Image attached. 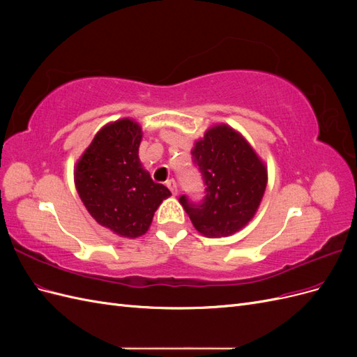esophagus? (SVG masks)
Listing matches in <instances>:
<instances>
[{"instance_id":"obj_1","label":"esophagus","mask_w":357,"mask_h":357,"mask_svg":"<svg viewBox=\"0 0 357 357\" xmlns=\"http://www.w3.org/2000/svg\"><path fill=\"white\" fill-rule=\"evenodd\" d=\"M167 188L171 190V193L172 195H177V192H178V186H177V181L174 180V178H169L167 183Z\"/></svg>"}]
</instances>
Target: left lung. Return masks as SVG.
Listing matches in <instances>:
<instances>
[{"label": "left lung", "instance_id": "1", "mask_svg": "<svg viewBox=\"0 0 357 357\" xmlns=\"http://www.w3.org/2000/svg\"><path fill=\"white\" fill-rule=\"evenodd\" d=\"M193 165L201 172L205 195L193 202L178 201L197 231L210 238L228 236L252 220L266 188V168L252 146L226 125L205 132L192 150Z\"/></svg>", "mask_w": 357, "mask_h": 357}]
</instances>
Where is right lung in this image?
Instances as JSON below:
<instances>
[{
	"instance_id": "right-lung-1",
	"label": "right lung",
	"mask_w": 357,
	"mask_h": 357,
	"mask_svg": "<svg viewBox=\"0 0 357 357\" xmlns=\"http://www.w3.org/2000/svg\"><path fill=\"white\" fill-rule=\"evenodd\" d=\"M142 128L122 119L104 126L77 162L75 188L92 218L114 234L135 238L147 232L160 202L171 195L143 169Z\"/></svg>"
}]
</instances>
